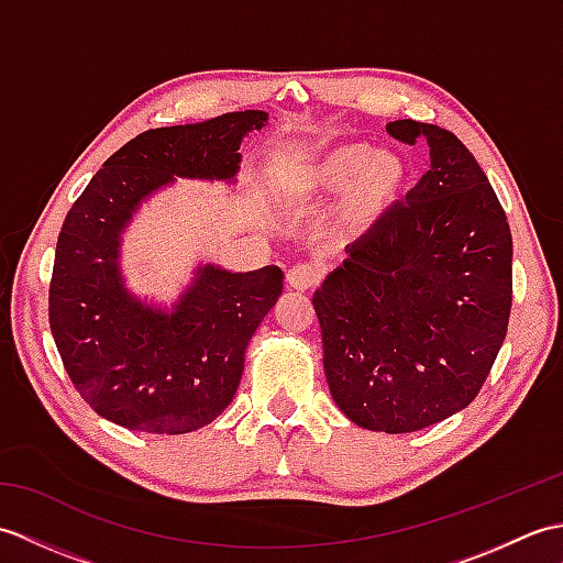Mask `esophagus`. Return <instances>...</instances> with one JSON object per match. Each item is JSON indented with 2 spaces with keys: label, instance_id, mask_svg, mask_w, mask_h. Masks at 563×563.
<instances>
[{
  "label": "esophagus",
  "instance_id": "esophagus-1",
  "mask_svg": "<svg viewBox=\"0 0 563 563\" xmlns=\"http://www.w3.org/2000/svg\"><path fill=\"white\" fill-rule=\"evenodd\" d=\"M321 280L319 268H314L312 263H300V266H292L288 271V283L292 290H314Z\"/></svg>",
  "mask_w": 563,
  "mask_h": 563
}]
</instances>
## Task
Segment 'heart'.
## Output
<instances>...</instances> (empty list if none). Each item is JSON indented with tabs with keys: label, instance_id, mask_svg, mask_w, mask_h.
Returning a JSON list of instances; mask_svg holds the SVG:
<instances>
[{
	"label": "heart",
	"instance_id": "obj_1",
	"mask_svg": "<svg viewBox=\"0 0 563 563\" xmlns=\"http://www.w3.org/2000/svg\"><path fill=\"white\" fill-rule=\"evenodd\" d=\"M409 181L411 169L401 154L377 152L367 142L331 147L300 174V188L312 196L345 190L333 227L351 236L375 230L399 206Z\"/></svg>",
	"mask_w": 563,
	"mask_h": 563
}]
</instances>
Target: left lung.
Here are the masks:
<instances>
[{"mask_svg":"<svg viewBox=\"0 0 563 563\" xmlns=\"http://www.w3.org/2000/svg\"><path fill=\"white\" fill-rule=\"evenodd\" d=\"M430 169L314 292L333 401L353 423L413 433L474 401L504 345L512 236L474 154L450 130L394 121Z\"/></svg>","mask_w":563,"mask_h":563,"instance_id":"obj_1","label":"left lung"}]
</instances>
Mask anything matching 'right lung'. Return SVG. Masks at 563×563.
Listing matches in <instances>:
<instances>
[{"label": "right lung", "mask_w": 563, "mask_h": 563, "mask_svg": "<svg viewBox=\"0 0 563 563\" xmlns=\"http://www.w3.org/2000/svg\"><path fill=\"white\" fill-rule=\"evenodd\" d=\"M266 123V111H239L147 130L111 154L69 208L47 317L71 385L106 421L178 435L212 423L234 399L244 351L283 292V271L208 263L164 312L125 290L118 254L142 200L174 176L234 178L242 137Z\"/></svg>", "instance_id": "add662e5"}]
</instances>
